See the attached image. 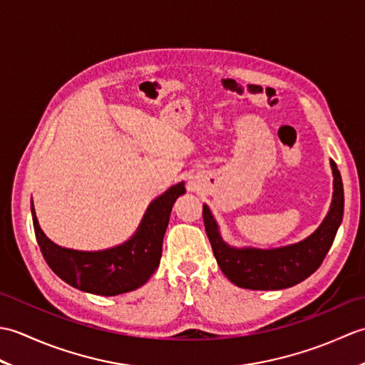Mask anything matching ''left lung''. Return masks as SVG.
I'll list each match as a JSON object with an SVG mask.
<instances>
[{"instance_id": "8db88e82", "label": "left lung", "mask_w": 365, "mask_h": 365, "mask_svg": "<svg viewBox=\"0 0 365 365\" xmlns=\"http://www.w3.org/2000/svg\"><path fill=\"white\" fill-rule=\"evenodd\" d=\"M332 200L328 215L311 235L298 243L281 247H237L222 240L218 222L204 204V224L215 259L232 284L250 290H282L304 281L315 273L327 257L344 218V185L334 161Z\"/></svg>"}]
</instances>
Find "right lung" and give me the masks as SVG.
<instances>
[{"label":"right lung","mask_w":365,"mask_h":365,"mask_svg":"<svg viewBox=\"0 0 365 365\" xmlns=\"http://www.w3.org/2000/svg\"><path fill=\"white\" fill-rule=\"evenodd\" d=\"M185 191V182H180L155 197L135 234L122 245L102 251L71 250L51 242L38 226L31 199L36 238L45 262L64 282L81 292L115 297L139 289L160 265L170 212Z\"/></svg>","instance_id":"right-lung-1"}]
</instances>
